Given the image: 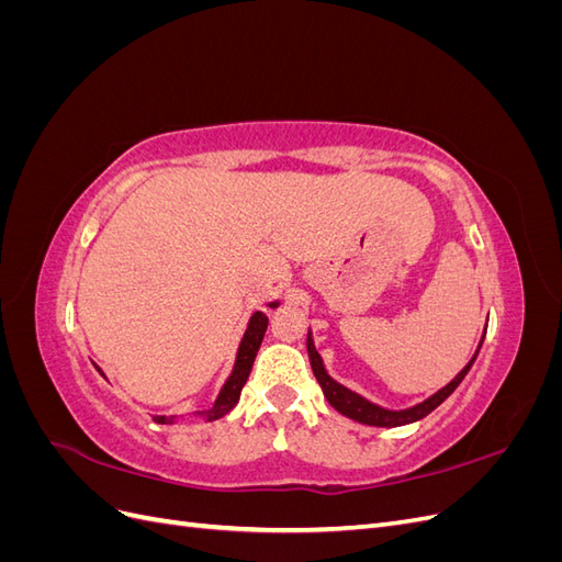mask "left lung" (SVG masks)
<instances>
[{
    "label": "left lung",
    "instance_id": "left-lung-1",
    "mask_svg": "<svg viewBox=\"0 0 562 562\" xmlns=\"http://www.w3.org/2000/svg\"><path fill=\"white\" fill-rule=\"evenodd\" d=\"M479 349H481V347H479ZM307 351H310V363H312L314 375H316V380H318V384H321V389H323V394H326L328 403L335 407L337 413H342V415H347L349 419H356V422H361V424H370V427H401V424H411V422H417V419H422V417H427L431 411H436V407L452 394V391L459 386V382H462V380L467 378V372H469L471 363L475 361V356H479V351H475L473 359L464 366V370L459 372V375H457L450 384H446V386L440 389L438 394H434L431 398H427V401L415 405V407H407V411H384V407L366 401V398L359 396V394H353V391H349V389L342 386V384H337V382L328 375L326 368H323L321 356H318V351H316V347H314L312 333H310V337H307Z\"/></svg>",
    "mask_w": 562,
    "mask_h": 562
}]
</instances>
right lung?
Instances as JSON below:
<instances>
[{"label": "right lung", "mask_w": 562, "mask_h": 562, "mask_svg": "<svg viewBox=\"0 0 562 562\" xmlns=\"http://www.w3.org/2000/svg\"><path fill=\"white\" fill-rule=\"evenodd\" d=\"M271 307H277V302H271ZM267 323H269V318H267L262 312H255V314H252V318H250V323H248V330H246V335H244V339H241L239 356H236L234 372L229 375L227 384L223 386V391H220V396H217V401H215V405L211 407V411H203V413H199V415L209 417V419L213 422V419L225 417V415L232 411V407H234L236 403H239L241 389H244V384H246V380H248V375H250L252 361H255V356H258V349H260V345H262ZM98 372H100V368H98ZM100 375H103V372H100ZM155 422L168 424V422H173V417H161V415H157Z\"/></svg>", "instance_id": "1"}]
</instances>
